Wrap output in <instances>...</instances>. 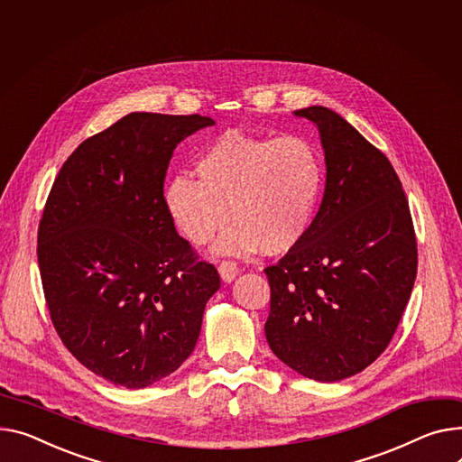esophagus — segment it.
Returning a JSON list of instances; mask_svg holds the SVG:
<instances>
[{
  "instance_id": "obj_1",
  "label": "esophagus",
  "mask_w": 462,
  "mask_h": 462,
  "mask_svg": "<svg viewBox=\"0 0 462 462\" xmlns=\"http://www.w3.org/2000/svg\"><path fill=\"white\" fill-rule=\"evenodd\" d=\"M237 273H239V269H237V263L236 262H230V260H225V262H221V265H219V274H221V279L225 281V282H232L236 276H237Z\"/></svg>"
}]
</instances>
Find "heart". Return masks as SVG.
I'll return each mask as SVG.
<instances>
[{
    "mask_svg": "<svg viewBox=\"0 0 462 462\" xmlns=\"http://www.w3.org/2000/svg\"><path fill=\"white\" fill-rule=\"evenodd\" d=\"M199 180L176 174L163 191L172 225L193 245L221 254H286L309 236L325 186L318 148L304 137L225 132L195 163Z\"/></svg>",
    "mask_w": 462,
    "mask_h": 462,
    "instance_id": "1",
    "label": "heart"
}]
</instances>
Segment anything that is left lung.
I'll list each match as a JSON object with an SVG mask.
<instances>
[{"instance_id":"8db88e82","label":"left lung","mask_w":462,"mask_h":462,"mask_svg":"<svg viewBox=\"0 0 462 462\" xmlns=\"http://www.w3.org/2000/svg\"><path fill=\"white\" fill-rule=\"evenodd\" d=\"M293 113L319 130L327 181L309 236L263 271L265 337L297 374L336 383L388 347L414 286L416 236L384 153L328 107Z\"/></svg>"}]
</instances>
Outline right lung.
<instances>
[{"instance_id":"1","label":"right lung","mask_w":462,"mask_h":462,"mask_svg":"<svg viewBox=\"0 0 462 462\" xmlns=\"http://www.w3.org/2000/svg\"><path fill=\"white\" fill-rule=\"evenodd\" d=\"M209 116L130 113L60 167L39 225L51 323L92 374L144 388L193 353L219 273L199 262L163 204L172 152Z\"/></svg>"}]
</instances>
